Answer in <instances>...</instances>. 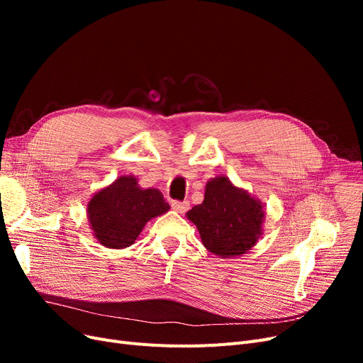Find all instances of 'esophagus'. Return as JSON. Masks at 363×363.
Masks as SVG:
<instances>
[{"instance_id":"1","label":"esophagus","mask_w":363,"mask_h":363,"mask_svg":"<svg viewBox=\"0 0 363 363\" xmlns=\"http://www.w3.org/2000/svg\"><path fill=\"white\" fill-rule=\"evenodd\" d=\"M171 206H172L174 211L179 212V213L188 212V208H189V203L188 201H172Z\"/></svg>"}]
</instances>
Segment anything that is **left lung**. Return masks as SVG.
Listing matches in <instances>:
<instances>
[{
  "mask_svg": "<svg viewBox=\"0 0 363 363\" xmlns=\"http://www.w3.org/2000/svg\"><path fill=\"white\" fill-rule=\"evenodd\" d=\"M265 204L248 191L238 188L225 175L206 183L204 200L186 218L195 224L201 242L215 256H242L257 244L263 233Z\"/></svg>",
  "mask_w": 363,
  "mask_h": 363,
  "instance_id": "8db88e82",
  "label": "left lung"
}]
</instances>
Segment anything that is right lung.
Returning <instances> with one entry per match:
<instances>
[{
	"instance_id": "obj_1",
	"label": "right lung",
	"mask_w": 363,
	"mask_h": 363,
	"mask_svg": "<svg viewBox=\"0 0 363 363\" xmlns=\"http://www.w3.org/2000/svg\"><path fill=\"white\" fill-rule=\"evenodd\" d=\"M168 211L169 204L159 189H144L135 175H121L91 196L87 219L98 242L123 250L135 244L150 219Z\"/></svg>"
}]
</instances>
